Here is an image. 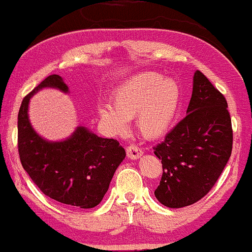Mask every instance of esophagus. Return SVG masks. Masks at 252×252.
<instances>
[{
	"label": "esophagus",
	"instance_id": "esophagus-1",
	"mask_svg": "<svg viewBox=\"0 0 252 252\" xmlns=\"http://www.w3.org/2000/svg\"><path fill=\"white\" fill-rule=\"evenodd\" d=\"M142 155H143V150L140 148H138L137 145H129V147L127 148V156H128V158L137 159L142 158Z\"/></svg>",
	"mask_w": 252,
	"mask_h": 252
}]
</instances>
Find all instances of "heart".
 <instances>
[{
  "label": "heart",
  "mask_w": 252,
  "mask_h": 252,
  "mask_svg": "<svg viewBox=\"0 0 252 252\" xmlns=\"http://www.w3.org/2000/svg\"><path fill=\"white\" fill-rule=\"evenodd\" d=\"M113 107L97 104V114L108 132L119 136L136 119L138 132L158 139L172 128L179 114L181 88L177 80L155 72H144L123 83L112 94Z\"/></svg>",
  "instance_id": "b5f03b06"
}]
</instances>
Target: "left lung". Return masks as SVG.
Segmentation results:
<instances>
[{"mask_svg": "<svg viewBox=\"0 0 252 252\" xmlns=\"http://www.w3.org/2000/svg\"><path fill=\"white\" fill-rule=\"evenodd\" d=\"M185 118L154 148L162 159L155 197L168 208L193 204L208 193L232 153L231 116L223 94L196 71Z\"/></svg>", "mask_w": 252, "mask_h": 252, "instance_id": "1", "label": "left lung"}]
</instances>
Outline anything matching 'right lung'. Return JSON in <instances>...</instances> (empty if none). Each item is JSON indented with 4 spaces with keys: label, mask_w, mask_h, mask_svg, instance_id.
Instances as JSON below:
<instances>
[{
    "label": "right lung",
    "mask_w": 252,
    "mask_h": 252,
    "mask_svg": "<svg viewBox=\"0 0 252 252\" xmlns=\"http://www.w3.org/2000/svg\"><path fill=\"white\" fill-rule=\"evenodd\" d=\"M42 89L68 94V86L58 74L45 78L30 93L18 115V149L24 169L44 194L73 208L90 209L103 199L116 168L125 158L118 140L98 137L85 126H78L63 140L39 136L29 118L30 99Z\"/></svg>",
    "instance_id": "obj_1"
}]
</instances>
